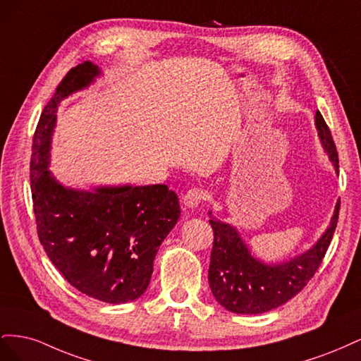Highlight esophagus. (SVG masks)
<instances>
[{
    "mask_svg": "<svg viewBox=\"0 0 361 361\" xmlns=\"http://www.w3.org/2000/svg\"><path fill=\"white\" fill-rule=\"evenodd\" d=\"M204 200V192L199 188H191L182 197V203L185 209H195Z\"/></svg>",
    "mask_w": 361,
    "mask_h": 361,
    "instance_id": "1",
    "label": "esophagus"
}]
</instances>
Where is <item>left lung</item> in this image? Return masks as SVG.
Listing matches in <instances>:
<instances>
[{"mask_svg": "<svg viewBox=\"0 0 361 361\" xmlns=\"http://www.w3.org/2000/svg\"><path fill=\"white\" fill-rule=\"evenodd\" d=\"M314 125L324 150L338 173V158L329 126L319 111ZM341 202L336 203L330 226L304 253L279 264H265L248 250L236 227L211 215L214 245L209 264V286L215 300L228 312L265 313L293 298L314 276L329 248L338 220Z\"/></svg>", "mask_w": 361, "mask_h": 361, "instance_id": "obj_1", "label": "left lung"}]
</instances>
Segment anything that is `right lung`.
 <instances>
[{
  "label": "right lung",
  "mask_w": 361,
  "mask_h": 361,
  "mask_svg": "<svg viewBox=\"0 0 361 361\" xmlns=\"http://www.w3.org/2000/svg\"><path fill=\"white\" fill-rule=\"evenodd\" d=\"M101 73L99 66L84 61L59 84L32 137L30 180L37 235L54 267L80 292L120 304L147 289L159 245L178 223L180 207L167 185L84 191L52 176L49 152L59 105Z\"/></svg>",
  "instance_id": "obj_1"
}]
</instances>
